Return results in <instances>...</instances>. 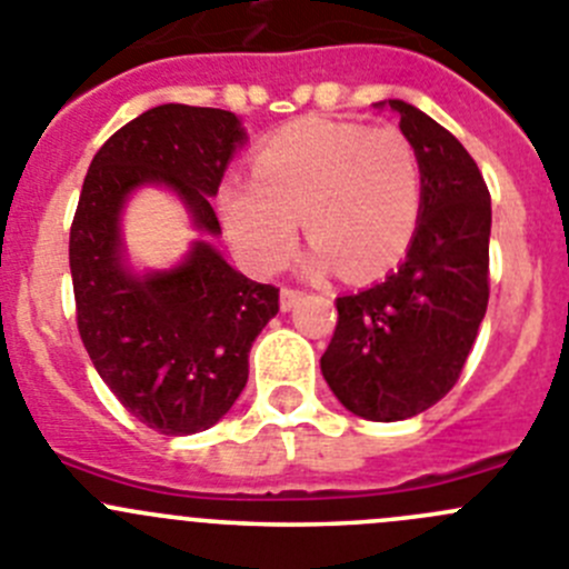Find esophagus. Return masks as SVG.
<instances>
[{"instance_id":"esophagus-1","label":"esophagus","mask_w":569,"mask_h":569,"mask_svg":"<svg viewBox=\"0 0 569 569\" xmlns=\"http://www.w3.org/2000/svg\"><path fill=\"white\" fill-rule=\"evenodd\" d=\"M300 300H302L300 289H283V291H280V309H283V311H291Z\"/></svg>"}]
</instances>
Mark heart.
I'll use <instances>...</instances> for the list:
<instances>
[{
	"label": "heart",
	"mask_w": 569,
	"mask_h": 569,
	"mask_svg": "<svg viewBox=\"0 0 569 569\" xmlns=\"http://www.w3.org/2000/svg\"><path fill=\"white\" fill-rule=\"evenodd\" d=\"M423 179L416 146L392 126L300 120L254 153L252 182L219 196L227 238L254 272H278L297 249V221L315 241L311 269L350 278L392 267L416 236Z\"/></svg>",
	"instance_id": "b5f03b06"
}]
</instances>
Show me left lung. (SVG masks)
<instances>
[{
  "mask_svg": "<svg viewBox=\"0 0 569 569\" xmlns=\"http://www.w3.org/2000/svg\"><path fill=\"white\" fill-rule=\"evenodd\" d=\"M416 146L423 199L407 258L385 280L337 297L320 368L345 410L405 421L460 379L488 306L491 196L471 153L432 117L387 100Z\"/></svg>",
  "mask_w": 569,
  "mask_h": 569,
  "instance_id": "8db88e82",
  "label": "left lung"
}]
</instances>
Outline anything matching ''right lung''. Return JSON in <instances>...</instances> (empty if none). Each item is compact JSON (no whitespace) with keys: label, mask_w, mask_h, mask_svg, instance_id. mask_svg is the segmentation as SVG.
<instances>
[{"label":"right lung","mask_w":569,"mask_h":569,"mask_svg":"<svg viewBox=\"0 0 569 569\" xmlns=\"http://www.w3.org/2000/svg\"><path fill=\"white\" fill-rule=\"evenodd\" d=\"M241 120L224 109L164 103L134 117L94 153L69 230L78 331L117 401L162 435H193L230 412L249 376L254 337L278 315V289L254 283L210 241L179 267L137 274L120 212L142 184H162L204 236H221L219 193Z\"/></svg>","instance_id":"obj_1"}]
</instances>
